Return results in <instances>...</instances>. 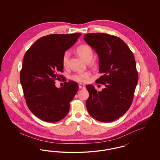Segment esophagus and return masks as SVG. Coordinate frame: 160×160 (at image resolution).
Wrapping results in <instances>:
<instances>
[{"mask_svg":"<svg viewBox=\"0 0 160 160\" xmlns=\"http://www.w3.org/2000/svg\"><path fill=\"white\" fill-rule=\"evenodd\" d=\"M78 87H79L80 89H84V88H85V86H84L83 84H80L78 85Z\"/></svg>","mask_w":160,"mask_h":160,"instance_id":"obj_1","label":"esophagus"}]
</instances>
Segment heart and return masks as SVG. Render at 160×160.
<instances>
[{"mask_svg":"<svg viewBox=\"0 0 160 160\" xmlns=\"http://www.w3.org/2000/svg\"><path fill=\"white\" fill-rule=\"evenodd\" d=\"M76 53L77 54L83 59L86 62H89L91 61L93 56V52L91 47L88 45H82L76 48ZM70 54L68 52H65L62 58V63L64 67H66L68 63L69 58ZM90 76V74L88 72L83 73H78L74 74L71 77V78L77 82L84 83L85 82L88 77Z\"/></svg>","mask_w":160,"mask_h":160,"instance_id":"heart-1","label":"heart"}]
</instances>
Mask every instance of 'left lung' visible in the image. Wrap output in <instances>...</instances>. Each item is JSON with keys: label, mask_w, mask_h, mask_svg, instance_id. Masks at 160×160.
Instances as JSON below:
<instances>
[{"label": "left lung", "mask_w": 160, "mask_h": 160, "mask_svg": "<svg viewBox=\"0 0 160 160\" xmlns=\"http://www.w3.org/2000/svg\"><path fill=\"white\" fill-rule=\"evenodd\" d=\"M86 43L99 58L102 76L96 83L106 87L97 91L91 84L86 106L89 113L100 122H110L125 114L131 106L138 79L132 52L121 38L102 33L84 35Z\"/></svg>", "instance_id": "left-lung-1"}]
</instances>
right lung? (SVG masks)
Masks as SVG:
<instances>
[{
    "mask_svg": "<svg viewBox=\"0 0 160 160\" xmlns=\"http://www.w3.org/2000/svg\"><path fill=\"white\" fill-rule=\"evenodd\" d=\"M80 33L51 34L39 38L26 52L20 80L27 106L39 119L61 121L68 114L70 102L78 89L76 82H65L57 88L55 80L62 78V58Z\"/></svg>",
    "mask_w": 160,
    "mask_h": 160,
    "instance_id": "right-lung-1",
    "label": "right lung"
}]
</instances>
